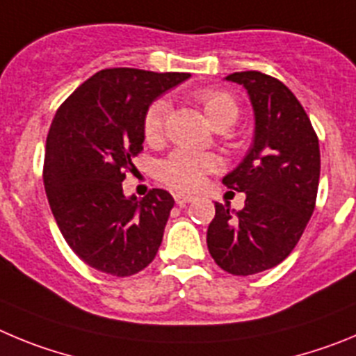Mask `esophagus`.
<instances>
[{"instance_id":"34e87169","label":"esophagus","mask_w":356,"mask_h":356,"mask_svg":"<svg viewBox=\"0 0 356 356\" xmlns=\"http://www.w3.org/2000/svg\"><path fill=\"white\" fill-rule=\"evenodd\" d=\"M174 198H175V202H177L179 206H186L188 202L193 200V195H186V193H181V191H179V193L174 195Z\"/></svg>"}]
</instances>
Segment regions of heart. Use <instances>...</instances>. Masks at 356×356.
Returning a JSON list of instances; mask_svg holds the SVG:
<instances>
[{"instance_id": "heart-1", "label": "heart", "mask_w": 356, "mask_h": 356, "mask_svg": "<svg viewBox=\"0 0 356 356\" xmlns=\"http://www.w3.org/2000/svg\"><path fill=\"white\" fill-rule=\"evenodd\" d=\"M197 101L206 113L207 120L214 129H229L239 117V104L225 90H202L197 94ZM168 115V104L165 101H154L145 110L142 120L143 138L147 143H158L163 138L165 118ZM218 159L211 154L175 150L158 168V175L165 184L181 191L197 190L206 181L207 174L218 170Z\"/></svg>"}]
</instances>
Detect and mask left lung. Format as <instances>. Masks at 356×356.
<instances>
[{
    "mask_svg": "<svg viewBox=\"0 0 356 356\" xmlns=\"http://www.w3.org/2000/svg\"><path fill=\"white\" fill-rule=\"evenodd\" d=\"M243 85L255 115L254 143L223 184L246 195L241 211L214 204L207 248L227 273L255 275L280 264L302 238L316 207L319 140L293 92L257 70L227 76Z\"/></svg>",
    "mask_w": 356,
    "mask_h": 356,
    "instance_id": "8db88e82",
    "label": "left lung"
}]
</instances>
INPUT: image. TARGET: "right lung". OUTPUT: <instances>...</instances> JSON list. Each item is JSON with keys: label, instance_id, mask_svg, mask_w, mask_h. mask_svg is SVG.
Returning a JSON list of instances; mask_svg holds the SVG:
<instances>
[{"label": "right lung", "instance_id": "right-lung-1", "mask_svg": "<svg viewBox=\"0 0 356 356\" xmlns=\"http://www.w3.org/2000/svg\"><path fill=\"white\" fill-rule=\"evenodd\" d=\"M190 78L186 72L104 69L78 86L51 124L44 186L58 229L83 262L131 277L154 261L174 207L154 188L126 197L122 181L143 150L142 120L156 97Z\"/></svg>", "mask_w": 356, "mask_h": 356}]
</instances>
